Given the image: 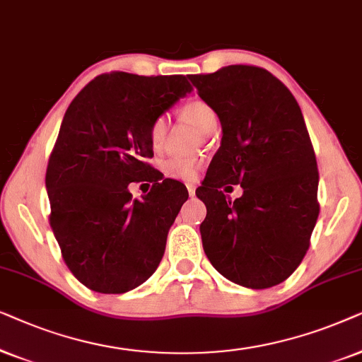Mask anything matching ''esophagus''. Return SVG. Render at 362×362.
I'll return each instance as SVG.
<instances>
[{
  "label": "esophagus",
  "mask_w": 362,
  "mask_h": 362,
  "mask_svg": "<svg viewBox=\"0 0 362 362\" xmlns=\"http://www.w3.org/2000/svg\"><path fill=\"white\" fill-rule=\"evenodd\" d=\"M187 190H189L190 197H195V185L194 184H187Z\"/></svg>",
  "instance_id": "34e87169"
}]
</instances>
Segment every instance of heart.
<instances>
[{"label":"heart","mask_w":362,"mask_h":362,"mask_svg":"<svg viewBox=\"0 0 362 362\" xmlns=\"http://www.w3.org/2000/svg\"><path fill=\"white\" fill-rule=\"evenodd\" d=\"M182 112L204 134H210L211 131H215L216 124H218V115H216L215 109L202 99H192L189 103H185L182 105ZM167 129L168 119L165 114L153 119L151 125V141L153 146L158 147L163 142ZM162 168L168 177L180 178V180H194L202 168V160L194 156H172L162 163Z\"/></svg>","instance_id":"heart-1"}]
</instances>
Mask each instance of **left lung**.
<instances>
[{"instance_id":"obj_1","label":"left lung","mask_w":362,"mask_h":362,"mask_svg":"<svg viewBox=\"0 0 362 362\" xmlns=\"http://www.w3.org/2000/svg\"><path fill=\"white\" fill-rule=\"evenodd\" d=\"M189 77L223 132L197 190L206 206V258L240 286L279 285L305 258L320 215V173L300 105L263 67L235 64ZM228 183L243 187L240 199L223 194Z\"/></svg>"}]
</instances>
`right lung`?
Returning a JSON list of instances; mask_svg holds the SVG:
<instances>
[{
    "instance_id": "obj_1",
    "label": "right lung",
    "mask_w": 362,
    "mask_h": 362,
    "mask_svg": "<svg viewBox=\"0 0 362 362\" xmlns=\"http://www.w3.org/2000/svg\"><path fill=\"white\" fill-rule=\"evenodd\" d=\"M190 90L185 76L110 72L67 107L46 170L49 223L67 268L89 290L131 291L160 263L189 192L165 178L137 200L129 184L151 172L153 119Z\"/></svg>"
}]
</instances>
